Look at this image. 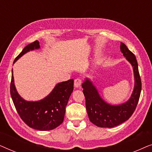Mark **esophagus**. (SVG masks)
I'll return each instance as SVG.
<instances>
[{"mask_svg":"<svg viewBox=\"0 0 152 152\" xmlns=\"http://www.w3.org/2000/svg\"><path fill=\"white\" fill-rule=\"evenodd\" d=\"M81 84H82V80H81L80 78H77L74 81L75 87L78 88V87H80L81 86Z\"/></svg>","mask_w":152,"mask_h":152,"instance_id":"34e87169","label":"esophagus"}]
</instances>
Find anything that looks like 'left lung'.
Wrapping results in <instances>:
<instances>
[{
  "label": "left lung",
  "mask_w": 152,
  "mask_h": 152,
  "mask_svg": "<svg viewBox=\"0 0 152 152\" xmlns=\"http://www.w3.org/2000/svg\"><path fill=\"white\" fill-rule=\"evenodd\" d=\"M120 50L124 57L132 65L135 77L134 91L126 102L118 106L109 104L101 98L96 88L90 80L86 79L82 84L89 120L99 127H114L127 120L136 110L140 98L142 83L136 56L123 43L120 44Z\"/></svg>",
  "instance_id": "8db88e82"
}]
</instances>
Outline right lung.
Returning a JSON list of instances; mask_svg holds the SVG:
<instances>
[{"instance_id": "right-lung-1", "label": "right lung", "mask_w": 152, "mask_h": 152, "mask_svg": "<svg viewBox=\"0 0 152 152\" xmlns=\"http://www.w3.org/2000/svg\"><path fill=\"white\" fill-rule=\"evenodd\" d=\"M40 48L38 41L26 45L16 57V60L30 50ZM10 94L18 115L30 127L39 131L52 130L59 126L64 121L66 107L73 91L74 80L71 79L56 85L53 91L42 100L28 102L18 95L14 82L12 70Z\"/></svg>"}]
</instances>
